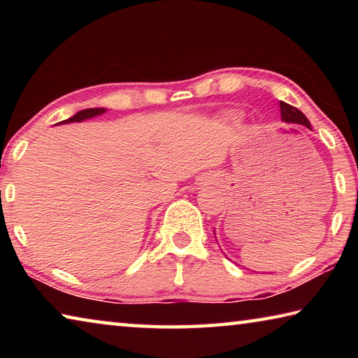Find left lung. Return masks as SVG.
I'll return each instance as SVG.
<instances>
[{"label": "left lung", "mask_w": 358, "mask_h": 358, "mask_svg": "<svg viewBox=\"0 0 358 358\" xmlns=\"http://www.w3.org/2000/svg\"><path fill=\"white\" fill-rule=\"evenodd\" d=\"M280 106H281V118L286 121V123H299L311 129L310 121H308V118L299 110V108L292 107L290 104H286V102L282 101L280 102Z\"/></svg>", "instance_id": "1"}]
</instances>
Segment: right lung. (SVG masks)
Masks as SVG:
<instances>
[{"label":"right lung","instance_id":"right-lung-1","mask_svg":"<svg viewBox=\"0 0 358 358\" xmlns=\"http://www.w3.org/2000/svg\"><path fill=\"white\" fill-rule=\"evenodd\" d=\"M104 112H106V108H85V110H80L78 113H76L74 117L64 120V121H62V123H72V121H82L87 118H93V117H96V115H101Z\"/></svg>","mask_w":358,"mask_h":358}]
</instances>
